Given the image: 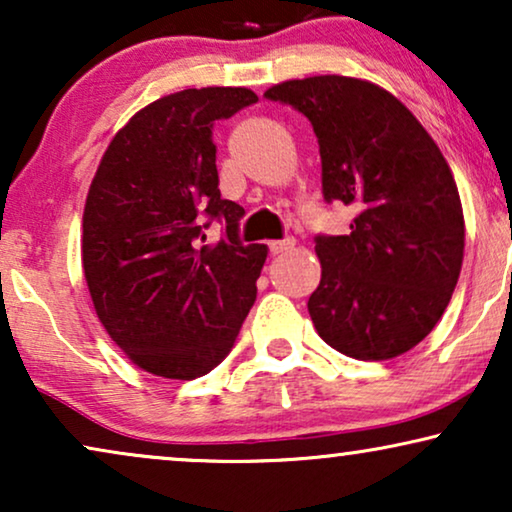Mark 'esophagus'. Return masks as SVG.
Listing matches in <instances>:
<instances>
[{
  "instance_id": "1",
  "label": "esophagus",
  "mask_w": 512,
  "mask_h": 512,
  "mask_svg": "<svg viewBox=\"0 0 512 512\" xmlns=\"http://www.w3.org/2000/svg\"><path fill=\"white\" fill-rule=\"evenodd\" d=\"M291 247H293V237H284V240L270 242V251H272V254H284V251H289Z\"/></svg>"
}]
</instances>
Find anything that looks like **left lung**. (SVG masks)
Wrapping results in <instances>:
<instances>
[{"mask_svg":"<svg viewBox=\"0 0 512 512\" xmlns=\"http://www.w3.org/2000/svg\"><path fill=\"white\" fill-rule=\"evenodd\" d=\"M265 97L312 123L324 200L356 209L349 235L314 237V328L352 359L408 352L443 317L461 272L464 212L450 165L422 123L375 83L310 76Z\"/></svg>","mask_w":512,"mask_h":512,"instance_id":"1","label":"left lung"}]
</instances>
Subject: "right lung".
Listing matches in <instances>:
<instances>
[{
    "instance_id": "obj_1",
    "label": "right lung",
    "mask_w": 512,
    "mask_h": 512,
    "mask_svg": "<svg viewBox=\"0 0 512 512\" xmlns=\"http://www.w3.org/2000/svg\"><path fill=\"white\" fill-rule=\"evenodd\" d=\"M249 88H188L137 111L104 151L83 209V272L102 326L146 373L195 380L233 349L256 300L265 244L240 240L223 200L216 121ZM212 222L222 237L206 242Z\"/></svg>"
}]
</instances>
